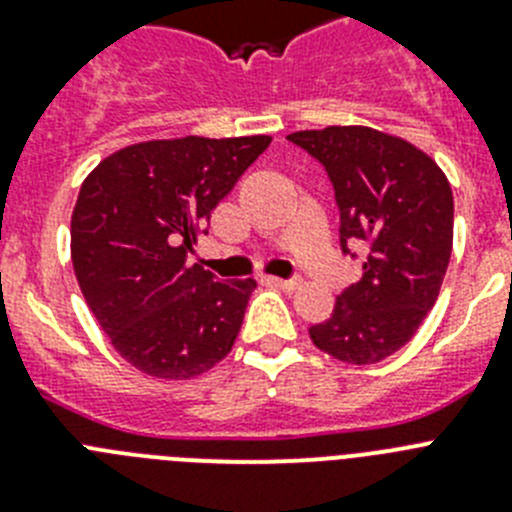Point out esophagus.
I'll return each instance as SVG.
<instances>
[{
    "instance_id": "obj_1",
    "label": "esophagus",
    "mask_w": 512,
    "mask_h": 512,
    "mask_svg": "<svg viewBox=\"0 0 512 512\" xmlns=\"http://www.w3.org/2000/svg\"><path fill=\"white\" fill-rule=\"evenodd\" d=\"M264 282H269L271 287L287 289V292H292V289H297V287H300V279H279V277H266Z\"/></svg>"
}]
</instances>
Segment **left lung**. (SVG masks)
<instances>
[{
	"mask_svg": "<svg viewBox=\"0 0 512 512\" xmlns=\"http://www.w3.org/2000/svg\"><path fill=\"white\" fill-rule=\"evenodd\" d=\"M328 171L341 248L364 243V277L338 295L312 343L343 364H377L418 333L454 246V194L441 166L405 138L366 125L287 135Z\"/></svg>",
	"mask_w": 512,
	"mask_h": 512,
	"instance_id": "left-lung-1",
	"label": "left lung"
}]
</instances>
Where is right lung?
Masks as SVG:
<instances>
[{"label": "right lung", "mask_w": 512, "mask_h": 512, "mask_svg": "<svg viewBox=\"0 0 512 512\" xmlns=\"http://www.w3.org/2000/svg\"><path fill=\"white\" fill-rule=\"evenodd\" d=\"M269 143V135L146 140L110 153L81 184L71 215L76 282L138 372L192 379L230 354L256 282H217L187 253Z\"/></svg>", "instance_id": "1"}]
</instances>
